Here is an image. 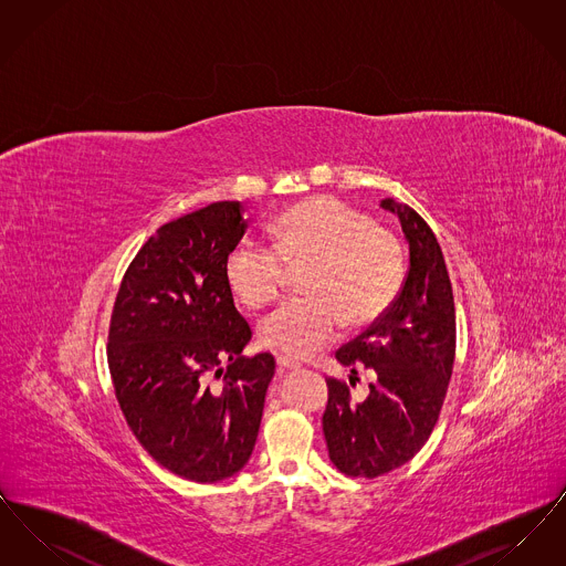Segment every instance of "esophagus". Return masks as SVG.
Listing matches in <instances>:
<instances>
[{"instance_id": "esophagus-1", "label": "esophagus", "mask_w": 566, "mask_h": 566, "mask_svg": "<svg viewBox=\"0 0 566 566\" xmlns=\"http://www.w3.org/2000/svg\"><path fill=\"white\" fill-rule=\"evenodd\" d=\"M275 363H277V371H293V369H298V363L293 360V358H289V356H277L275 358Z\"/></svg>"}]
</instances>
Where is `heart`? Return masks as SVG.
Listing matches in <instances>:
<instances>
[{
    "label": "heart",
    "mask_w": 566,
    "mask_h": 566,
    "mask_svg": "<svg viewBox=\"0 0 566 566\" xmlns=\"http://www.w3.org/2000/svg\"><path fill=\"white\" fill-rule=\"evenodd\" d=\"M273 248L240 240L224 261L229 291L245 307L280 295L286 268L305 271L303 295L277 305L259 323L265 348L310 358L331 346L344 324L377 323L397 301L405 277L397 238L348 203L318 195L284 210L271 224Z\"/></svg>",
    "instance_id": "b5f03b06"
}]
</instances>
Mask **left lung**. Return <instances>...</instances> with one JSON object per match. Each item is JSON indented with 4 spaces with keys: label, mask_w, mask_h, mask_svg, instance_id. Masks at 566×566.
Here are the masks:
<instances>
[{
    "label": "left lung",
    "mask_w": 566,
    "mask_h": 566,
    "mask_svg": "<svg viewBox=\"0 0 566 566\" xmlns=\"http://www.w3.org/2000/svg\"><path fill=\"white\" fill-rule=\"evenodd\" d=\"M399 216L409 271L392 307L335 358L374 369L369 397L352 401L346 381L326 379L323 431L333 464L350 478H379L416 457L431 437L457 354V312L443 252L427 220L405 203L381 201Z\"/></svg>",
    "instance_id": "1"
}]
</instances>
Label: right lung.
Listing matches in <instances>:
<instances>
[{
    "mask_svg": "<svg viewBox=\"0 0 566 566\" xmlns=\"http://www.w3.org/2000/svg\"><path fill=\"white\" fill-rule=\"evenodd\" d=\"M245 227L240 201L163 224L125 271L109 321V376L129 429L167 471L199 484L248 462L275 371L270 352L243 358L252 331L224 280Z\"/></svg>",
    "mask_w": 566,
    "mask_h": 566,
    "instance_id": "obj_1",
    "label": "right lung"
}]
</instances>
